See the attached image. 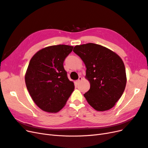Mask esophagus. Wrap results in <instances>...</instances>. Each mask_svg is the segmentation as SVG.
<instances>
[{
	"label": "esophagus",
	"instance_id": "obj_1",
	"mask_svg": "<svg viewBox=\"0 0 148 148\" xmlns=\"http://www.w3.org/2000/svg\"><path fill=\"white\" fill-rule=\"evenodd\" d=\"M82 80V78L81 77H79V78H78V79H77V83H79L80 82H81Z\"/></svg>",
	"mask_w": 148,
	"mask_h": 148
}]
</instances>
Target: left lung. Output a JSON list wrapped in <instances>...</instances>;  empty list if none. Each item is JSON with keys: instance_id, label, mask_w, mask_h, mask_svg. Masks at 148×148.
I'll use <instances>...</instances> for the list:
<instances>
[{"instance_id": "1", "label": "left lung", "mask_w": 148, "mask_h": 148, "mask_svg": "<svg viewBox=\"0 0 148 148\" xmlns=\"http://www.w3.org/2000/svg\"><path fill=\"white\" fill-rule=\"evenodd\" d=\"M73 52L86 67V78L90 83V89L84 96L89 104L97 111L112 108L126 86V71L122 59L110 49L94 43L76 46Z\"/></svg>"}]
</instances>
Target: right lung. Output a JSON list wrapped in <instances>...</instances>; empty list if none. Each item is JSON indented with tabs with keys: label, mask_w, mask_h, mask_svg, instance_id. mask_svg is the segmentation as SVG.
Listing matches in <instances>:
<instances>
[{
	"label": "right lung",
	"mask_w": 148,
	"mask_h": 148,
	"mask_svg": "<svg viewBox=\"0 0 148 148\" xmlns=\"http://www.w3.org/2000/svg\"><path fill=\"white\" fill-rule=\"evenodd\" d=\"M73 48L61 44L49 46L31 58L25 83L32 99L44 111L60 110L74 90V83L69 79L64 67L65 58Z\"/></svg>",
	"instance_id": "right-lung-1"
}]
</instances>
